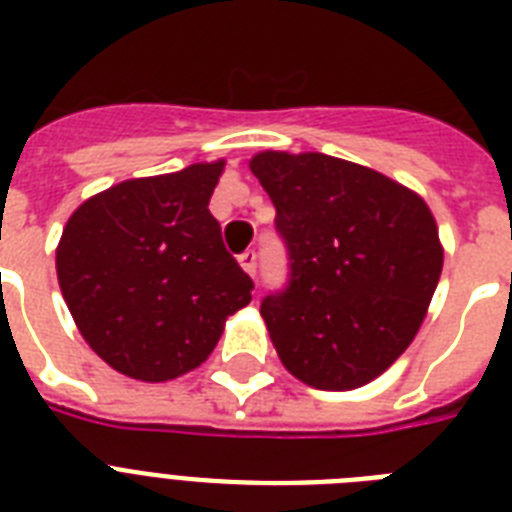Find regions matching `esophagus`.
<instances>
[{
    "mask_svg": "<svg viewBox=\"0 0 512 512\" xmlns=\"http://www.w3.org/2000/svg\"><path fill=\"white\" fill-rule=\"evenodd\" d=\"M239 263H241V268H244V271H247L249 276L255 279L257 276V252L255 249H247L244 255H239Z\"/></svg>",
    "mask_w": 512,
    "mask_h": 512,
    "instance_id": "34e87169",
    "label": "esophagus"
}]
</instances>
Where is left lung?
Segmentation results:
<instances>
[{"label": "left lung", "mask_w": 512, "mask_h": 512, "mask_svg": "<svg viewBox=\"0 0 512 512\" xmlns=\"http://www.w3.org/2000/svg\"><path fill=\"white\" fill-rule=\"evenodd\" d=\"M249 170L289 255L287 287L260 303L281 364L321 390L372 382L409 348L441 279L428 204L327 154L263 151Z\"/></svg>", "instance_id": "1"}]
</instances>
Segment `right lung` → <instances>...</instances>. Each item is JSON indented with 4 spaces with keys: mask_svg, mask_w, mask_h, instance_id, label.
Segmentation results:
<instances>
[{
    "mask_svg": "<svg viewBox=\"0 0 512 512\" xmlns=\"http://www.w3.org/2000/svg\"><path fill=\"white\" fill-rule=\"evenodd\" d=\"M225 162L138 177L92 196L68 217L60 292L82 337L116 372L175 380L207 361L252 279L225 249L209 212Z\"/></svg>",
    "mask_w": 512,
    "mask_h": 512,
    "instance_id": "right-lung-1",
    "label": "right lung"
}]
</instances>
